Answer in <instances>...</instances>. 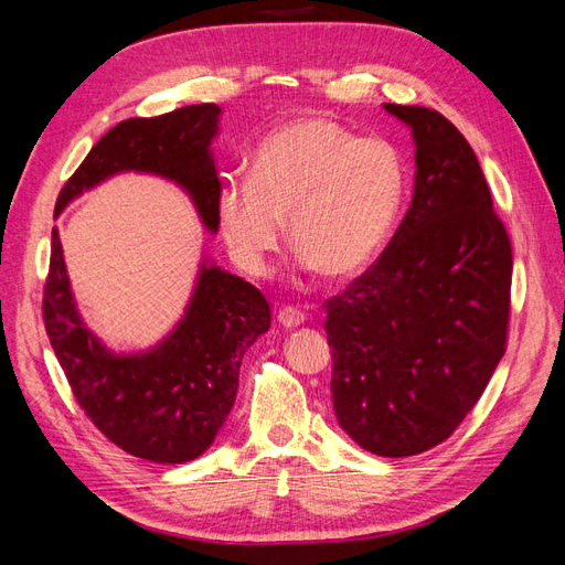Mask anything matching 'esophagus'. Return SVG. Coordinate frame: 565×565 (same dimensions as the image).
I'll return each mask as SVG.
<instances>
[{"label": "esophagus", "mask_w": 565, "mask_h": 565, "mask_svg": "<svg viewBox=\"0 0 565 565\" xmlns=\"http://www.w3.org/2000/svg\"><path fill=\"white\" fill-rule=\"evenodd\" d=\"M303 320H306L303 311L295 309V306H285V309L278 311V322L282 324V328H289V330L299 328V324H303Z\"/></svg>", "instance_id": "obj_1"}]
</instances>
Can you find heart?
<instances>
[{
	"instance_id": "heart-1",
	"label": "heart",
	"mask_w": 565,
	"mask_h": 565,
	"mask_svg": "<svg viewBox=\"0 0 565 565\" xmlns=\"http://www.w3.org/2000/svg\"><path fill=\"white\" fill-rule=\"evenodd\" d=\"M407 193L403 152L386 139H361L330 117H297L256 148L247 181H228L216 221L233 262L264 276L289 243L330 280H349L388 245Z\"/></svg>"
}]
</instances>
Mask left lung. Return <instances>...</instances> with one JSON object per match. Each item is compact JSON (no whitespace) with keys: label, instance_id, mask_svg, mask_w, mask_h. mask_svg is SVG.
I'll return each instance as SVG.
<instances>
[{"label":"left lung","instance_id":"8db88e82","mask_svg":"<svg viewBox=\"0 0 565 565\" xmlns=\"http://www.w3.org/2000/svg\"><path fill=\"white\" fill-rule=\"evenodd\" d=\"M415 139V193L391 243L324 301L339 426L380 457L431 450L507 349L511 243L469 141L438 110L384 104Z\"/></svg>","mask_w":565,"mask_h":565}]
</instances>
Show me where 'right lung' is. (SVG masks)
<instances>
[{
	"mask_svg": "<svg viewBox=\"0 0 565 565\" xmlns=\"http://www.w3.org/2000/svg\"><path fill=\"white\" fill-rule=\"evenodd\" d=\"M221 108L185 106L131 117L100 139L65 181L56 216L73 198L119 172L177 181L216 233L221 181L212 158ZM44 328L79 407L117 448L158 465H181L207 450L235 403L245 351L270 328V306L254 285L202 264L185 316L143 353H115L84 324L51 231L42 299Z\"/></svg>",
	"mask_w": 565,
	"mask_h": 565,
	"instance_id": "right-lung-1",
	"label": "right lung"
}]
</instances>
